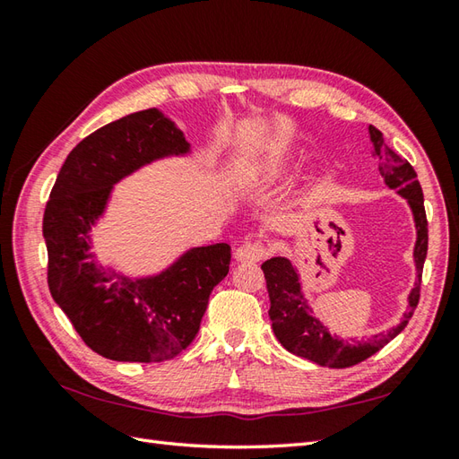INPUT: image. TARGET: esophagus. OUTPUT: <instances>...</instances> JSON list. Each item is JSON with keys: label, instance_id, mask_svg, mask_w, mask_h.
<instances>
[{"label": "esophagus", "instance_id": "34e87169", "mask_svg": "<svg viewBox=\"0 0 459 459\" xmlns=\"http://www.w3.org/2000/svg\"><path fill=\"white\" fill-rule=\"evenodd\" d=\"M266 256V247L262 242H247L235 250V258L238 262H260Z\"/></svg>", "mask_w": 459, "mask_h": 459}]
</instances>
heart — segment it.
<instances>
[{"mask_svg":"<svg viewBox=\"0 0 459 459\" xmlns=\"http://www.w3.org/2000/svg\"><path fill=\"white\" fill-rule=\"evenodd\" d=\"M288 168V158L280 153H270L264 160L258 161L256 165H245V168H238V178H247V175H260L264 179H276L280 173Z\"/></svg>","mask_w":459,"mask_h":459,"instance_id":"b5f03b06","label":"heart"}]
</instances>
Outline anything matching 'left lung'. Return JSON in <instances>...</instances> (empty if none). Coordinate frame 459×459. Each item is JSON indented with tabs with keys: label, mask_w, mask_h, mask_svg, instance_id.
<instances>
[{
	"label": "left lung",
	"mask_w": 459,
	"mask_h": 459,
	"mask_svg": "<svg viewBox=\"0 0 459 459\" xmlns=\"http://www.w3.org/2000/svg\"><path fill=\"white\" fill-rule=\"evenodd\" d=\"M368 135L373 142V155H377L380 165L378 171L385 178L386 187L394 189L401 197L411 204L414 224H416V245H414V264L416 281L408 294V309L401 324L391 327L383 333L373 335L368 341H345L337 335H331L327 327L314 316L304 298L299 284V274L291 260L286 256H274L262 264L266 278V288L270 296L272 329L278 341L290 353L304 357L307 360L329 368L353 367L360 360L375 355L388 341H393L406 327L408 319L412 317L414 309L420 299L422 268L428 252V221L424 211V195L420 183L416 179V171L411 163L403 160L385 143L383 134L375 126H368Z\"/></svg>",
	"instance_id": "1"
}]
</instances>
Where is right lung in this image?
Listing matches in <instances>:
<instances>
[{
    "mask_svg": "<svg viewBox=\"0 0 459 459\" xmlns=\"http://www.w3.org/2000/svg\"><path fill=\"white\" fill-rule=\"evenodd\" d=\"M191 143L158 108L102 126L68 153L48 195L43 237L51 296L94 353L161 363L195 339L212 288L229 274L227 242L189 248L160 274L130 278L92 256L91 230L116 183Z\"/></svg>",
    "mask_w": 459,
    "mask_h": 459,
    "instance_id": "add662e5",
    "label": "right lung"
}]
</instances>
